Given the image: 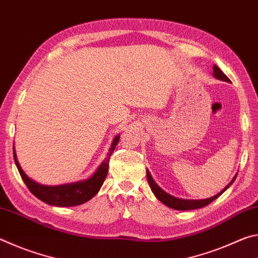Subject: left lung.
<instances>
[{"label": "left lung", "mask_w": 258, "mask_h": 258, "mask_svg": "<svg viewBox=\"0 0 258 258\" xmlns=\"http://www.w3.org/2000/svg\"><path fill=\"white\" fill-rule=\"evenodd\" d=\"M213 69H214V76L218 78V80L230 82L229 77L226 76L225 74L216 66V64H214ZM147 177H148V182H149V184L151 186L152 192H154L156 197L158 198V200H160L161 203L165 204L166 206L171 207L173 209H176V211H190V209H197V208H202V207L207 206L208 204L214 202V200H215L217 197H220V196L223 194V192L228 189L231 184H232L233 181L235 180V177H237V175L232 178V181H231L229 184L220 192V194H217L216 196H214V197H212V198L203 199V200H185V199H178V198L173 197V196H169L168 194H166V192H164L158 185L156 184L155 181L152 180L150 173L148 171H147Z\"/></svg>", "instance_id": "obj_1"}]
</instances>
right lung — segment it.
Returning <instances> with one entry per match:
<instances>
[{
  "label": "right lung",
  "mask_w": 258,
  "mask_h": 258,
  "mask_svg": "<svg viewBox=\"0 0 258 258\" xmlns=\"http://www.w3.org/2000/svg\"><path fill=\"white\" fill-rule=\"evenodd\" d=\"M120 135L113 139L111 143L110 149H109L108 156L104 158L102 164L97 169L92 176L89 180L72 183V184H63V185H56V186H46L41 185L38 183L34 182L26 175L23 169H21L20 165L17 159L15 147H14V157L15 163L17 165V168L23 178L25 184L27 185L29 191L37 197L42 202H44L52 206L58 207H71V206H77V205H82L86 202H89L91 198H93L95 195L98 194L100 187L103 184L106 176L108 174V167H109V159L110 156L115 150L117 143L119 141Z\"/></svg>",
  "instance_id": "1"
}]
</instances>
